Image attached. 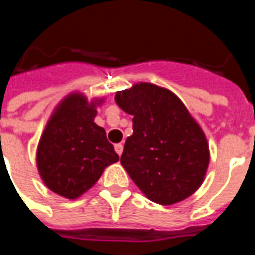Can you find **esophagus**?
I'll return each mask as SVG.
<instances>
[{
    "label": "esophagus",
    "instance_id": "obj_1",
    "mask_svg": "<svg viewBox=\"0 0 255 255\" xmlns=\"http://www.w3.org/2000/svg\"><path fill=\"white\" fill-rule=\"evenodd\" d=\"M115 151H116V153H118V155H122V153H123V144L122 143H119V144H115Z\"/></svg>",
    "mask_w": 255,
    "mask_h": 255
}]
</instances>
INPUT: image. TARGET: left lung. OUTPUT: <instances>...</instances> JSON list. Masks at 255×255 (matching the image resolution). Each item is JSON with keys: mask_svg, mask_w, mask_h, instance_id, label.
Here are the masks:
<instances>
[{"mask_svg": "<svg viewBox=\"0 0 255 255\" xmlns=\"http://www.w3.org/2000/svg\"><path fill=\"white\" fill-rule=\"evenodd\" d=\"M115 100L133 116L120 163L139 189L161 205L193 194L209 165V145L181 100L151 83L119 91Z\"/></svg>", "mask_w": 255, "mask_h": 255, "instance_id": "1", "label": "left lung"}]
</instances>
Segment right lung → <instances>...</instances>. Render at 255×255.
Returning <instances> with one entry per match:
<instances>
[{
  "label": "right lung",
  "mask_w": 255,
  "mask_h": 255,
  "mask_svg": "<svg viewBox=\"0 0 255 255\" xmlns=\"http://www.w3.org/2000/svg\"><path fill=\"white\" fill-rule=\"evenodd\" d=\"M95 103L71 94L49 120L37 149V167L46 186L74 200L95 184L119 155L104 128L94 123Z\"/></svg>",
  "instance_id": "obj_1"
}]
</instances>
